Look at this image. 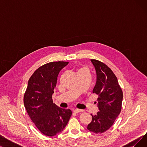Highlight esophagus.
<instances>
[{
    "label": "esophagus",
    "instance_id": "obj_1",
    "mask_svg": "<svg viewBox=\"0 0 147 147\" xmlns=\"http://www.w3.org/2000/svg\"><path fill=\"white\" fill-rule=\"evenodd\" d=\"M73 111H74V113H78L82 112V111H83V110H80V109H76L73 110Z\"/></svg>",
    "mask_w": 147,
    "mask_h": 147
}]
</instances>
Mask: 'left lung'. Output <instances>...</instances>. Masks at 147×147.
I'll return each instance as SVG.
<instances>
[{
	"label": "left lung",
	"mask_w": 147,
	"mask_h": 147,
	"mask_svg": "<svg viewBox=\"0 0 147 147\" xmlns=\"http://www.w3.org/2000/svg\"><path fill=\"white\" fill-rule=\"evenodd\" d=\"M90 61L96 73L93 93L98 96L97 105L99 111L96 115L91 114L92 120L87 129L94 133L101 134L111 127L120 114L123 92L117 78L109 67L98 60Z\"/></svg>",
	"instance_id": "obj_1"
}]
</instances>
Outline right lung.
Instances as JSON below:
<instances>
[{
    "label": "right lung",
    "instance_id": "add662e5",
    "mask_svg": "<svg viewBox=\"0 0 147 147\" xmlns=\"http://www.w3.org/2000/svg\"><path fill=\"white\" fill-rule=\"evenodd\" d=\"M68 62H51L37 69L30 77L24 96V104L31 120L45 135L61 132L72 114L53 103L52 94L59 71Z\"/></svg>",
    "mask_w": 147,
    "mask_h": 147
}]
</instances>
